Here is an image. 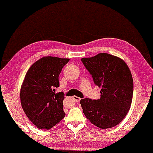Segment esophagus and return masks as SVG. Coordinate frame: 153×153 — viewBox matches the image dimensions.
<instances>
[{
  "instance_id": "1",
  "label": "esophagus",
  "mask_w": 153,
  "mask_h": 153,
  "mask_svg": "<svg viewBox=\"0 0 153 153\" xmlns=\"http://www.w3.org/2000/svg\"><path fill=\"white\" fill-rule=\"evenodd\" d=\"M73 99H74L76 102H79L81 100V98L79 97H76V96H74V97H73Z\"/></svg>"
}]
</instances>
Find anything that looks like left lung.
Returning <instances> with one entry per match:
<instances>
[{"instance_id": "left-lung-1", "label": "left lung", "mask_w": 153, "mask_h": 153, "mask_svg": "<svg viewBox=\"0 0 153 153\" xmlns=\"http://www.w3.org/2000/svg\"><path fill=\"white\" fill-rule=\"evenodd\" d=\"M81 61L92 75L94 83L101 88L99 100L83 98V112L91 123L101 129L119 124L130 108L133 96V79L124 60L101 53Z\"/></svg>"}]
</instances>
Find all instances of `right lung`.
I'll return each mask as SVG.
<instances>
[{
    "label": "right lung",
    "instance_id": "add662e5",
    "mask_svg": "<svg viewBox=\"0 0 153 153\" xmlns=\"http://www.w3.org/2000/svg\"><path fill=\"white\" fill-rule=\"evenodd\" d=\"M68 58L46 56L33 63L26 72L20 91L22 108L29 120L39 129H50L65 116L63 92L56 93L58 80Z\"/></svg>",
    "mask_w": 153,
    "mask_h": 153
}]
</instances>
